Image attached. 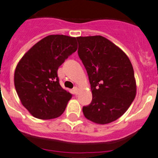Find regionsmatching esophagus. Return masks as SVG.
<instances>
[{
	"instance_id": "obj_1",
	"label": "esophagus",
	"mask_w": 158,
	"mask_h": 158,
	"mask_svg": "<svg viewBox=\"0 0 158 158\" xmlns=\"http://www.w3.org/2000/svg\"><path fill=\"white\" fill-rule=\"evenodd\" d=\"M79 89L77 87H75L74 88H73V92H74L75 95H78V94H79Z\"/></svg>"
}]
</instances>
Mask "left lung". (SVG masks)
<instances>
[{
    "label": "left lung",
    "mask_w": 158,
    "mask_h": 158,
    "mask_svg": "<svg viewBox=\"0 0 158 158\" xmlns=\"http://www.w3.org/2000/svg\"><path fill=\"white\" fill-rule=\"evenodd\" d=\"M76 38L92 93L91 103L83 108V115L95 124H109L126 112L136 97L132 65L127 54L104 37Z\"/></svg>",
    "instance_id": "8db88e82"
}]
</instances>
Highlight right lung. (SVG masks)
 Returning a JSON list of instances; mask_svg holds the SVG:
<instances>
[{
	"label": "right lung",
	"instance_id": "add662e5",
	"mask_svg": "<svg viewBox=\"0 0 158 158\" xmlns=\"http://www.w3.org/2000/svg\"><path fill=\"white\" fill-rule=\"evenodd\" d=\"M77 48L76 38L49 35L20 59L14 86L22 104L33 116L50 120L63 113L72 95L59 84L58 69Z\"/></svg>",
	"mask_w": 158,
	"mask_h": 158
}]
</instances>
